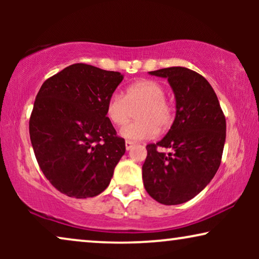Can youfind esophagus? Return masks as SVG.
Returning <instances> with one entry per match:
<instances>
[{
  "mask_svg": "<svg viewBox=\"0 0 259 259\" xmlns=\"http://www.w3.org/2000/svg\"><path fill=\"white\" fill-rule=\"evenodd\" d=\"M125 146H126V150H127V151H130L131 148H132V147L134 146V143H133V141L126 140V143H125Z\"/></svg>",
  "mask_w": 259,
  "mask_h": 259,
  "instance_id": "1",
  "label": "esophagus"
}]
</instances>
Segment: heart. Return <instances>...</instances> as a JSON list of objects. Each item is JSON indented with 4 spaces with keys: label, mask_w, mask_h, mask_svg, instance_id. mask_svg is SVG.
<instances>
[{
    "label": "heart",
    "mask_w": 259,
    "mask_h": 259,
    "mask_svg": "<svg viewBox=\"0 0 259 259\" xmlns=\"http://www.w3.org/2000/svg\"><path fill=\"white\" fill-rule=\"evenodd\" d=\"M137 121L121 127L120 136L130 141L152 139L158 131H166L173 122L175 108L165 97V88L155 80H138L126 87L123 95L114 93L106 104V115L114 125H123L137 108Z\"/></svg>",
    "instance_id": "1"
}]
</instances>
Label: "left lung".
I'll return each mask as SVG.
<instances>
[{
    "label": "left lung",
    "instance_id": "1",
    "mask_svg": "<svg viewBox=\"0 0 259 259\" xmlns=\"http://www.w3.org/2000/svg\"><path fill=\"white\" fill-rule=\"evenodd\" d=\"M166 77L176 97V119L167 134L146 146L143 180L147 193L164 205L192 199L211 182L222 161L226 121L207 80L185 67L150 72ZM159 147L172 148L168 155Z\"/></svg>",
    "mask_w": 259,
    "mask_h": 259
}]
</instances>
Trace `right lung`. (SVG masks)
<instances>
[{
    "mask_svg": "<svg viewBox=\"0 0 259 259\" xmlns=\"http://www.w3.org/2000/svg\"><path fill=\"white\" fill-rule=\"evenodd\" d=\"M119 72L74 63L47 79L29 119L31 146L49 183L68 197L90 198L109 185L125 139L106 115Z\"/></svg>",
    "mask_w": 259,
    "mask_h": 259,
    "instance_id": "1",
    "label": "right lung"
}]
</instances>
